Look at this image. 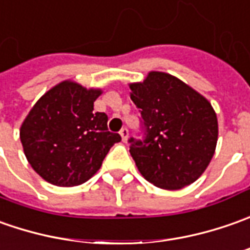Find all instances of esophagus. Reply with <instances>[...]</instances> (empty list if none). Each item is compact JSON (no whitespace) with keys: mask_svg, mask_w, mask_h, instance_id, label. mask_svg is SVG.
<instances>
[{"mask_svg":"<svg viewBox=\"0 0 250 250\" xmlns=\"http://www.w3.org/2000/svg\"><path fill=\"white\" fill-rule=\"evenodd\" d=\"M120 135H122V140H123V141H127V138H128V128H127V127H123V128L120 130Z\"/></svg>","mask_w":250,"mask_h":250,"instance_id":"obj_1","label":"esophagus"}]
</instances>
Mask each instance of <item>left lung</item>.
<instances>
[{
    "label": "left lung",
    "mask_w": 250,
    "mask_h": 250,
    "mask_svg": "<svg viewBox=\"0 0 250 250\" xmlns=\"http://www.w3.org/2000/svg\"><path fill=\"white\" fill-rule=\"evenodd\" d=\"M141 113L142 140L130 138V153L144 178L163 189L192 184L216 151L219 125L210 102L174 76L149 72L130 84Z\"/></svg>",
    "instance_id": "obj_1"
}]
</instances>
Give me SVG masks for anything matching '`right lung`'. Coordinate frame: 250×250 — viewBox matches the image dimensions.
<instances>
[{
  "label": "right lung",
  "mask_w": 250,
  "mask_h": 250,
  "mask_svg": "<svg viewBox=\"0 0 250 250\" xmlns=\"http://www.w3.org/2000/svg\"><path fill=\"white\" fill-rule=\"evenodd\" d=\"M101 90L66 80L47 91L21 127L24 155L34 171L58 187H74L94 176L113 144L108 116L94 112Z\"/></svg>",
  "instance_id": "obj_1"
}]
</instances>
